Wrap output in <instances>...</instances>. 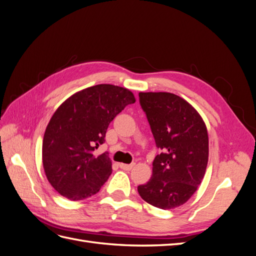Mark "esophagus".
<instances>
[{"mask_svg": "<svg viewBox=\"0 0 256 256\" xmlns=\"http://www.w3.org/2000/svg\"><path fill=\"white\" fill-rule=\"evenodd\" d=\"M134 166V164H120V168L122 170H125V171H130L131 168Z\"/></svg>", "mask_w": 256, "mask_h": 256, "instance_id": "34e87169", "label": "esophagus"}]
</instances>
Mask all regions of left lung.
Wrapping results in <instances>:
<instances>
[{"instance_id":"obj_1","label":"left lung","mask_w":256,"mask_h":256,"mask_svg":"<svg viewBox=\"0 0 256 256\" xmlns=\"http://www.w3.org/2000/svg\"><path fill=\"white\" fill-rule=\"evenodd\" d=\"M156 146L150 180L138 187L140 196L161 209L184 204L202 182L208 162L204 120L190 104L171 92H138Z\"/></svg>"}]
</instances>
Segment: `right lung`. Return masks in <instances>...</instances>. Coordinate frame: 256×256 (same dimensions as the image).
I'll list each match as a JSON object with an SVG mask.
<instances>
[{"mask_svg":"<svg viewBox=\"0 0 256 256\" xmlns=\"http://www.w3.org/2000/svg\"><path fill=\"white\" fill-rule=\"evenodd\" d=\"M136 102L129 90L99 84L76 92L51 118L42 141L46 176L60 196L80 200L96 193L112 173L108 152L95 154L104 144L110 122Z\"/></svg>","mask_w":256,"mask_h":256,"instance_id":"1","label":"right lung"}]
</instances>
